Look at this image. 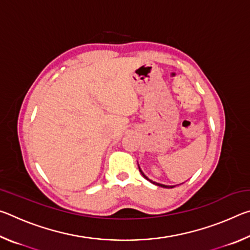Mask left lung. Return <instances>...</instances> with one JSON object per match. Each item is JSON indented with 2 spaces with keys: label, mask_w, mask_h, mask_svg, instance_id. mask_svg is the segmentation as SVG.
I'll use <instances>...</instances> for the list:
<instances>
[{
  "label": "left lung",
  "mask_w": 250,
  "mask_h": 250,
  "mask_svg": "<svg viewBox=\"0 0 250 250\" xmlns=\"http://www.w3.org/2000/svg\"><path fill=\"white\" fill-rule=\"evenodd\" d=\"M138 166H139V164H138ZM139 171H140L141 172V174L143 175V176H145L146 177V179L147 180V181H150L151 182V183H153V184H155V185H158V186H161V188H174V186L175 185H164V184H161V183H158V182H154V181H152V180H150L149 179V177H147L146 174H145V173H143L142 172V170H141V168H140V167H139Z\"/></svg>",
  "instance_id": "obj_1"
}]
</instances>
